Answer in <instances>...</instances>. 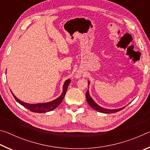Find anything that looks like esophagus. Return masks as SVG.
Wrapping results in <instances>:
<instances>
[{"instance_id": "obj_1", "label": "esophagus", "mask_w": 150, "mask_h": 150, "mask_svg": "<svg viewBox=\"0 0 150 150\" xmlns=\"http://www.w3.org/2000/svg\"><path fill=\"white\" fill-rule=\"evenodd\" d=\"M79 75H78V77H79Z\"/></svg>"}]
</instances>
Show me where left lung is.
<instances>
[{
	"mask_svg": "<svg viewBox=\"0 0 150 150\" xmlns=\"http://www.w3.org/2000/svg\"><path fill=\"white\" fill-rule=\"evenodd\" d=\"M88 85L90 84L89 81H88ZM86 98H87V101L88 103L91 107H92L94 110H95L96 111L99 112H102V113H105V114H110V113H115V112H117L121 110L122 109H123L126 107V106H124V107L121 108H118V109H107V108H105L100 106L99 105H98L96 104L94 100L91 98V96L89 95V93H88V90L87 91L86 93Z\"/></svg>",
	"mask_w": 150,
	"mask_h": 150,
	"instance_id": "8db88e82",
	"label": "left lung"
}]
</instances>
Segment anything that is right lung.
Here are the masks:
<instances>
[{
	"label": "right lung",
	"mask_w": 150,
	"mask_h": 150,
	"mask_svg": "<svg viewBox=\"0 0 150 150\" xmlns=\"http://www.w3.org/2000/svg\"><path fill=\"white\" fill-rule=\"evenodd\" d=\"M70 82H71L70 79L66 80L65 82L64 83V84H63V92L62 95H61L57 98H56V99L51 101V102H49V103H38V104L26 103L23 102V101H21L20 100H19L18 98L16 96L12 93V91L11 93L14 97L15 100H16L19 104H20V105L23 106L24 107L28 109L29 110L33 112L44 113V112H50V111L53 110L54 109L56 108L57 106L62 103L63 98L65 97V93L67 92V90L68 85H69Z\"/></svg>",
	"instance_id": "right-lung-1"
}]
</instances>
